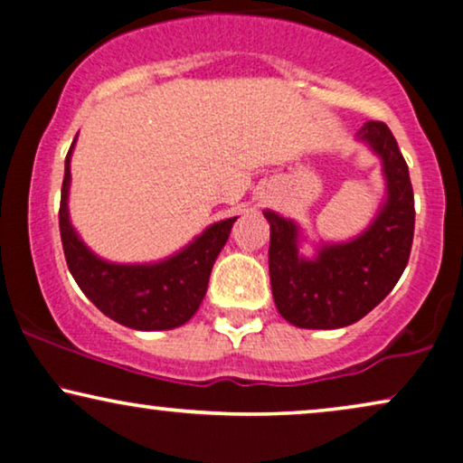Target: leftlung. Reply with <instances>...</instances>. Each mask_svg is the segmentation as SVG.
Segmentation results:
<instances>
[{
  "mask_svg": "<svg viewBox=\"0 0 463 463\" xmlns=\"http://www.w3.org/2000/svg\"><path fill=\"white\" fill-rule=\"evenodd\" d=\"M359 134L382 157L388 188L386 203L361 237L323 245L317 260H304L298 256V226L264 212L270 222L272 298L296 327L337 329L356 323L392 291L409 262L415 201L407 161L386 123L369 121Z\"/></svg>",
  "mask_w": 463,
  "mask_h": 463,
  "instance_id": "left-lung-1",
  "label": "left lung"
}]
</instances>
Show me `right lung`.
<instances>
[{
    "instance_id": "obj_1",
    "label": "right lung",
    "mask_w": 463,
    "mask_h": 463,
    "mask_svg": "<svg viewBox=\"0 0 463 463\" xmlns=\"http://www.w3.org/2000/svg\"><path fill=\"white\" fill-rule=\"evenodd\" d=\"M71 145L64 161L61 193V239L71 275L96 308L113 321L140 331L174 329L184 325L203 302L220 250L229 239V218L212 224L180 253L157 264H110L96 258L69 222L67 194L71 182Z\"/></svg>"
}]
</instances>
